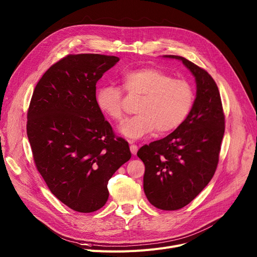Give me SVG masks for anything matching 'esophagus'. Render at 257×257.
Returning <instances> with one entry per match:
<instances>
[{
  "label": "esophagus",
  "mask_w": 257,
  "mask_h": 257,
  "mask_svg": "<svg viewBox=\"0 0 257 257\" xmlns=\"http://www.w3.org/2000/svg\"><path fill=\"white\" fill-rule=\"evenodd\" d=\"M130 144H131V146H130V148H131V153H132L133 155H136V154H137V152H138V146H137V145H135V144H133L132 142H130Z\"/></svg>",
  "instance_id": "esophagus-1"
}]
</instances>
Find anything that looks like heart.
<instances>
[{"instance_id":"obj_1","label":"heart","mask_w":257,"mask_h":257,"mask_svg":"<svg viewBox=\"0 0 257 257\" xmlns=\"http://www.w3.org/2000/svg\"><path fill=\"white\" fill-rule=\"evenodd\" d=\"M122 88L131 95H141L137 113L120 125L123 137L136 141L147 137L156 130L167 133L182 124L192 110L194 89L182 79L155 67H142L126 72ZM97 108L116 121L123 118V95L121 89L104 85L96 89Z\"/></svg>"}]
</instances>
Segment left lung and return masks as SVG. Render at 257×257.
<instances>
[{
	"label": "left lung",
	"instance_id": "obj_1",
	"mask_svg": "<svg viewBox=\"0 0 257 257\" xmlns=\"http://www.w3.org/2000/svg\"><path fill=\"white\" fill-rule=\"evenodd\" d=\"M191 71L196 98L185 121L161 140L142 146L137 156L145 165L144 193L154 206L175 210L189 204L213 178L225 131L217 84L205 71L180 56Z\"/></svg>",
	"mask_w": 257,
	"mask_h": 257
}]
</instances>
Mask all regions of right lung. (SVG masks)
I'll return each instance as SVG.
<instances>
[{
	"label": "right lung",
	"mask_w": 257,
	"mask_h": 257,
	"mask_svg": "<svg viewBox=\"0 0 257 257\" xmlns=\"http://www.w3.org/2000/svg\"><path fill=\"white\" fill-rule=\"evenodd\" d=\"M118 61L115 56L68 55L45 71L30 102L27 134L37 170L75 212L102 207L109 179L132 157L95 102L97 81Z\"/></svg>",
	"instance_id": "obj_1"
}]
</instances>
